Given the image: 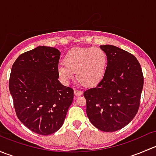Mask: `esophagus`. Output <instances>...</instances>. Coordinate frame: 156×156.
<instances>
[{"label": "esophagus", "mask_w": 156, "mask_h": 156, "mask_svg": "<svg viewBox=\"0 0 156 156\" xmlns=\"http://www.w3.org/2000/svg\"><path fill=\"white\" fill-rule=\"evenodd\" d=\"M74 94H75V97H79V96L82 95L83 92L81 90H74Z\"/></svg>", "instance_id": "obj_1"}]
</instances>
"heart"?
<instances>
[{
    "instance_id": "1",
    "label": "heart",
    "mask_w": 156,
    "mask_h": 156,
    "mask_svg": "<svg viewBox=\"0 0 156 156\" xmlns=\"http://www.w3.org/2000/svg\"><path fill=\"white\" fill-rule=\"evenodd\" d=\"M65 64L59 63L58 73L64 82H69L76 72L78 81L84 86L97 85L105 75L107 56L99 48H77L69 50L65 56Z\"/></svg>"
}]
</instances>
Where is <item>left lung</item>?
<instances>
[{
  "label": "left lung",
  "instance_id": "obj_1",
  "mask_svg": "<svg viewBox=\"0 0 156 156\" xmlns=\"http://www.w3.org/2000/svg\"><path fill=\"white\" fill-rule=\"evenodd\" d=\"M107 56L103 79L84 92L87 115L97 129L114 132L128 125L136 115L144 87V75L133 55L113 46L101 45Z\"/></svg>",
  "mask_w": 156,
  "mask_h": 156
}]
</instances>
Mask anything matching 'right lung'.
<instances>
[{"instance_id":"1","label":"right lung","mask_w":156,"mask_h":156,"mask_svg":"<svg viewBox=\"0 0 156 156\" xmlns=\"http://www.w3.org/2000/svg\"><path fill=\"white\" fill-rule=\"evenodd\" d=\"M60 51L39 46L20 55L11 69L9 89L16 113L31 131L49 135L62 126L74 90L59 81Z\"/></svg>"}]
</instances>
